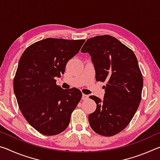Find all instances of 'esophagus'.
<instances>
[{
    "label": "esophagus",
    "mask_w": 160,
    "mask_h": 160,
    "mask_svg": "<svg viewBox=\"0 0 160 160\" xmlns=\"http://www.w3.org/2000/svg\"><path fill=\"white\" fill-rule=\"evenodd\" d=\"M89 98V96L88 95H86V94H82V100H87Z\"/></svg>",
    "instance_id": "1"
}]
</instances>
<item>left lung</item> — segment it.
I'll return each instance as SVG.
<instances>
[{
  "label": "left lung",
  "mask_w": 160,
  "mask_h": 160,
  "mask_svg": "<svg viewBox=\"0 0 160 160\" xmlns=\"http://www.w3.org/2000/svg\"><path fill=\"white\" fill-rule=\"evenodd\" d=\"M81 52L90 55L96 80L107 82L103 101L90 97L97 104L88 116L90 125L97 133L113 136L128 125L141 101L143 79L138 62L131 48L110 35L88 39Z\"/></svg>",
  "instance_id": "1"
}]
</instances>
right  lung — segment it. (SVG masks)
Returning a JSON list of instances; mask_svg holds the SVG:
<instances>
[{
    "label": "right lung",
    "mask_w": 160,
    "mask_h": 160,
    "mask_svg": "<svg viewBox=\"0 0 160 160\" xmlns=\"http://www.w3.org/2000/svg\"><path fill=\"white\" fill-rule=\"evenodd\" d=\"M85 42L47 38L29 46L21 56L13 89L24 117L40 133L57 135L69 125L82 92L77 88L63 90L55 78L64 73Z\"/></svg>",
    "instance_id": "right-lung-1"
}]
</instances>
